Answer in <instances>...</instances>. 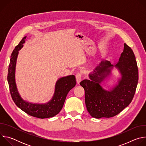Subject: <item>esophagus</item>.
I'll use <instances>...</instances> for the list:
<instances>
[{
	"label": "esophagus",
	"mask_w": 146,
	"mask_h": 146,
	"mask_svg": "<svg viewBox=\"0 0 146 146\" xmlns=\"http://www.w3.org/2000/svg\"><path fill=\"white\" fill-rule=\"evenodd\" d=\"M81 77H82V75L80 73H78L76 75V81H77V84H79L80 81H81Z\"/></svg>",
	"instance_id": "esophagus-1"
}]
</instances>
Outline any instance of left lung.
<instances>
[{
	"instance_id": "8db88e82",
	"label": "left lung",
	"mask_w": 146,
	"mask_h": 146,
	"mask_svg": "<svg viewBox=\"0 0 146 146\" xmlns=\"http://www.w3.org/2000/svg\"><path fill=\"white\" fill-rule=\"evenodd\" d=\"M114 66L108 60L102 61L93 74H90V80H84L80 83L85 90L87 109L92 117H114L127 107L133 98L138 82V68L135 54L126 43L119 62L115 65L122 77L118 85L106 91L100 83L110 73Z\"/></svg>"
}]
</instances>
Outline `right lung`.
<instances>
[{
    "label": "right lung",
    "instance_id": "1",
    "mask_svg": "<svg viewBox=\"0 0 146 146\" xmlns=\"http://www.w3.org/2000/svg\"><path fill=\"white\" fill-rule=\"evenodd\" d=\"M26 37H24L21 40L11 55L7 76L10 94L15 105L28 114L39 118L52 117L58 114L63 108L68 92L76 84V78L74 75H70L59 79L56 83L52 99L44 105L33 104L24 100L17 91L15 81V70L18 50L23 47Z\"/></svg>",
    "mask_w": 146,
    "mask_h": 146
}]
</instances>
